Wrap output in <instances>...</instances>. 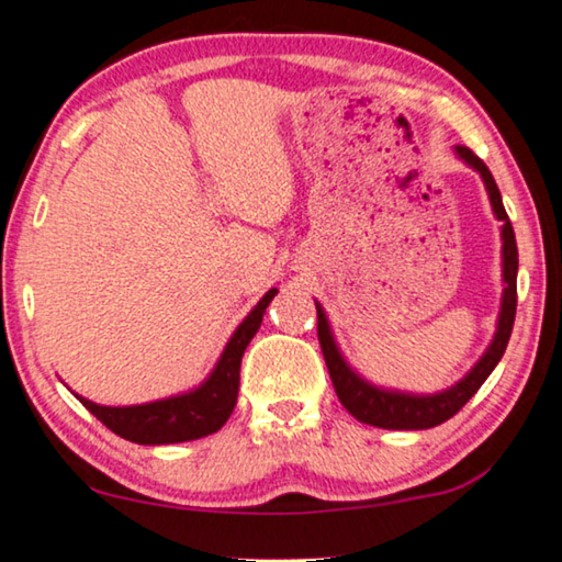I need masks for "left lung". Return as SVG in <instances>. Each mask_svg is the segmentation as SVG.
I'll return each mask as SVG.
<instances>
[{
    "instance_id": "left-lung-1",
    "label": "left lung",
    "mask_w": 562,
    "mask_h": 562,
    "mask_svg": "<svg viewBox=\"0 0 562 562\" xmlns=\"http://www.w3.org/2000/svg\"><path fill=\"white\" fill-rule=\"evenodd\" d=\"M456 153L463 164H468L481 173L483 183H486L496 220L502 222L504 296H502V312H498V322H496V335L486 348V352H483V358L456 383V386H450L448 391H440V394H427V396L404 394V391H389V389L373 386V383L360 379V375L345 363L342 352L337 348L333 337V329H329L327 314L317 302H314L317 304V335L322 345V356H325L335 394L340 398L345 409H348L358 422H363V425H373L383 429H429V427L442 425V422L456 417V414L468 404V398L481 389V383L488 379L498 360H502L506 345H509L514 314H517V268H519L514 227L509 222V214L504 210L502 194H498V187L494 176L488 171V166L483 164L471 148H465V145H456Z\"/></svg>"
}]
</instances>
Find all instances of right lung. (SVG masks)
<instances>
[{"instance_id": "add662e5", "label": "right lung", "mask_w": 562, "mask_h": 562, "mask_svg": "<svg viewBox=\"0 0 562 562\" xmlns=\"http://www.w3.org/2000/svg\"><path fill=\"white\" fill-rule=\"evenodd\" d=\"M279 291L271 289L260 302L252 306L248 317L240 322L222 356L202 386L187 391V394L158 398V402L135 404V406H102L76 394V398L110 427L114 435L125 437L137 445H171L189 442L206 437L225 425L237 404V389H240V363L243 352L258 333L263 322L266 306Z\"/></svg>"}]
</instances>
